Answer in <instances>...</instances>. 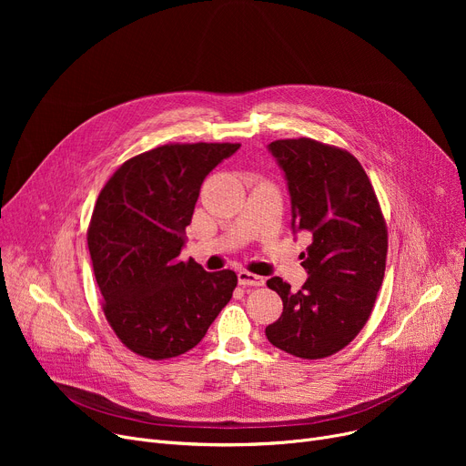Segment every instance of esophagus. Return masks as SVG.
Segmentation results:
<instances>
[{
	"instance_id": "1",
	"label": "esophagus",
	"mask_w": 466,
	"mask_h": 466,
	"mask_svg": "<svg viewBox=\"0 0 466 466\" xmlns=\"http://www.w3.org/2000/svg\"><path fill=\"white\" fill-rule=\"evenodd\" d=\"M238 281H239V285H243V287H262V285L266 283L264 278H260V276H257V274H251V272H248V270H241V272L238 274Z\"/></svg>"
}]
</instances>
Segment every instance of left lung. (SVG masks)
<instances>
[{
  "label": "left lung",
  "mask_w": 466,
  "mask_h": 466,
  "mask_svg": "<svg viewBox=\"0 0 466 466\" xmlns=\"http://www.w3.org/2000/svg\"><path fill=\"white\" fill-rule=\"evenodd\" d=\"M270 151L289 183L292 228L308 230L311 246L302 253L309 278L300 290L290 292L281 278L266 281L283 300L266 338L295 357L325 359L350 346L374 309L385 276V217L350 151L311 137L276 139Z\"/></svg>",
  "instance_id": "obj_1"
}]
</instances>
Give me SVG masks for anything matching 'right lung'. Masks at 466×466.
<instances>
[{"mask_svg": "<svg viewBox=\"0 0 466 466\" xmlns=\"http://www.w3.org/2000/svg\"><path fill=\"white\" fill-rule=\"evenodd\" d=\"M239 143H166L128 158L97 196L86 230L102 309L116 338L151 360L200 344L232 299V270L181 260L200 187Z\"/></svg>", "mask_w": 466, "mask_h": 466, "instance_id": "1", "label": "right lung"}]
</instances>
